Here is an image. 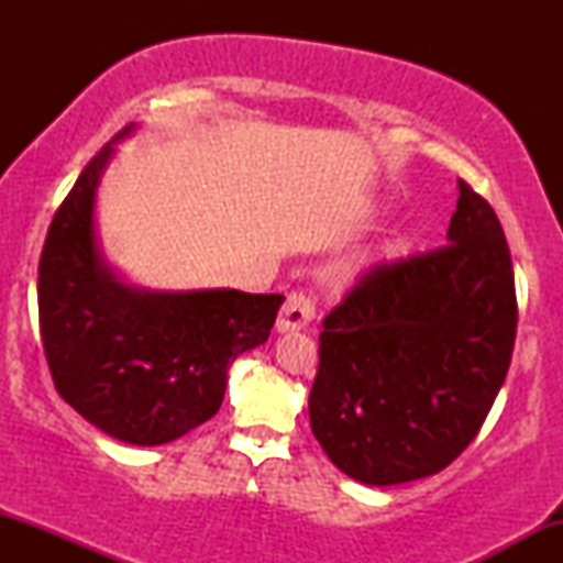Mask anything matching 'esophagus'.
Listing matches in <instances>:
<instances>
[{
  "label": "esophagus",
  "instance_id": "esophagus-1",
  "mask_svg": "<svg viewBox=\"0 0 563 563\" xmlns=\"http://www.w3.org/2000/svg\"><path fill=\"white\" fill-rule=\"evenodd\" d=\"M318 314V303H314L312 296H307L303 290H294V294L286 296V303H283L280 314H277L275 328L280 333L288 331H301Z\"/></svg>",
  "mask_w": 563,
  "mask_h": 563
}]
</instances>
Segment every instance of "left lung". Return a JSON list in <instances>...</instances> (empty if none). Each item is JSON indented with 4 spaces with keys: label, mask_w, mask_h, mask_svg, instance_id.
<instances>
[{
    "label": "left lung",
    "mask_w": 563,
    "mask_h": 563,
    "mask_svg": "<svg viewBox=\"0 0 563 563\" xmlns=\"http://www.w3.org/2000/svg\"><path fill=\"white\" fill-rule=\"evenodd\" d=\"M457 187L448 245L376 264L322 320L309 423L357 482L448 468L506 380L519 322L508 241L493 206Z\"/></svg>",
    "instance_id": "obj_1"
}]
</instances>
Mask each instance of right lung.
Returning <instances> with one entry per match:
<instances>
[{"label": "right lung", "mask_w": 563, "mask_h": 563, "mask_svg": "<svg viewBox=\"0 0 563 563\" xmlns=\"http://www.w3.org/2000/svg\"><path fill=\"white\" fill-rule=\"evenodd\" d=\"M124 132H119L115 142ZM113 147L84 166L38 260V331L55 389L129 444H166L219 410L228 367L267 341L280 294H151L115 280L95 245V187Z\"/></svg>", "instance_id": "obj_1"}]
</instances>
